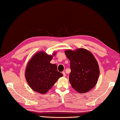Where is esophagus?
Returning a JSON list of instances; mask_svg holds the SVG:
<instances>
[{
  "label": "esophagus",
  "mask_w": 120,
  "mask_h": 120,
  "mask_svg": "<svg viewBox=\"0 0 120 120\" xmlns=\"http://www.w3.org/2000/svg\"><path fill=\"white\" fill-rule=\"evenodd\" d=\"M62 74H63L64 76H66V74H65V72H64V71L62 72Z\"/></svg>",
  "instance_id": "34e87169"
}]
</instances>
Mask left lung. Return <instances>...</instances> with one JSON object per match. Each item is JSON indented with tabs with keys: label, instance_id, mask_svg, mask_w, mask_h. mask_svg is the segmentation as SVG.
Instances as JSON below:
<instances>
[{
	"label": "left lung",
	"instance_id": "obj_1",
	"mask_svg": "<svg viewBox=\"0 0 120 120\" xmlns=\"http://www.w3.org/2000/svg\"><path fill=\"white\" fill-rule=\"evenodd\" d=\"M65 55L70 61L69 82L74 89L85 93L94 87L98 81L100 69L94 55L85 49L67 50Z\"/></svg>",
	"mask_w": 120,
	"mask_h": 120
}]
</instances>
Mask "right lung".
I'll list each match as a JSON object with an SVG mask.
<instances>
[{
    "mask_svg": "<svg viewBox=\"0 0 120 120\" xmlns=\"http://www.w3.org/2000/svg\"><path fill=\"white\" fill-rule=\"evenodd\" d=\"M43 51L36 53L28 62L25 69V78L34 91L45 94L52 87L59 78L63 76L58 71L57 66L50 63L52 56Z\"/></svg>",
    "mask_w": 120,
    "mask_h": 120,
    "instance_id": "1",
    "label": "right lung"
}]
</instances>
